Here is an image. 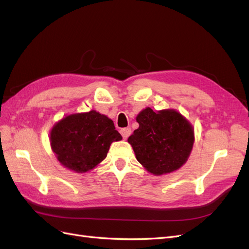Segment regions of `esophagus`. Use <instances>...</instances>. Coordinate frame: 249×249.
Returning <instances> with one entry per match:
<instances>
[{"instance_id":"esophagus-1","label":"esophagus","mask_w":249,"mask_h":249,"mask_svg":"<svg viewBox=\"0 0 249 249\" xmlns=\"http://www.w3.org/2000/svg\"><path fill=\"white\" fill-rule=\"evenodd\" d=\"M120 133H122L124 139H126V138L129 137L130 135H131L132 130L130 129V127H124V129H122V130H120Z\"/></svg>"}]
</instances>
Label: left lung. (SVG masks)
I'll return each instance as SVG.
<instances>
[{
	"mask_svg": "<svg viewBox=\"0 0 249 249\" xmlns=\"http://www.w3.org/2000/svg\"><path fill=\"white\" fill-rule=\"evenodd\" d=\"M139 127L127 139L137 161L154 176L178 170L187 162L194 143V129L175 109L149 107L136 117Z\"/></svg>",
	"mask_w": 249,
	"mask_h": 249,
	"instance_id": "left-lung-1",
	"label": "left lung"
}]
</instances>
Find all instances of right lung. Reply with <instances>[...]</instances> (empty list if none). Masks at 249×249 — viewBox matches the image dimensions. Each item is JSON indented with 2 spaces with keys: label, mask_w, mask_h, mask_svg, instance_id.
Returning <instances> with one entry per match:
<instances>
[{
  "label": "right lung",
  "mask_w": 249,
  "mask_h": 249,
  "mask_svg": "<svg viewBox=\"0 0 249 249\" xmlns=\"http://www.w3.org/2000/svg\"><path fill=\"white\" fill-rule=\"evenodd\" d=\"M122 139L112 119L95 110L67 115L53 125L50 133L57 160L77 173L95 168L107 157L111 143Z\"/></svg>",
  "instance_id": "add662e5"
}]
</instances>
